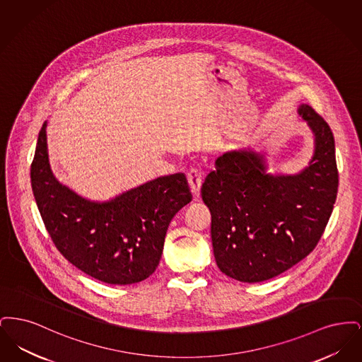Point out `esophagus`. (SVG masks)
<instances>
[{
	"instance_id": "esophagus-1",
	"label": "esophagus",
	"mask_w": 362,
	"mask_h": 362,
	"mask_svg": "<svg viewBox=\"0 0 362 362\" xmlns=\"http://www.w3.org/2000/svg\"><path fill=\"white\" fill-rule=\"evenodd\" d=\"M187 180H189V187L195 197L199 195V189L202 185V173L198 171L197 168H191L187 173Z\"/></svg>"
}]
</instances>
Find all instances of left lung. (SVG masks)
<instances>
[{"instance_id": "left-lung-1", "label": "left lung", "mask_w": 362, "mask_h": 362, "mask_svg": "<svg viewBox=\"0 0 362 362\" xmlns=\"http://www.w3.org/2000/svg\"><path fill=\"white\" fill-rule=\"evenodd\" d=\"M298 114L315 134L310 165L294 176L270 175L262 155L226 152L207 173L201 194L211 214L218 269L241 282L279 276L320 240L338 192L334 136L310 105Z\"/></svg>"}]
</instances>
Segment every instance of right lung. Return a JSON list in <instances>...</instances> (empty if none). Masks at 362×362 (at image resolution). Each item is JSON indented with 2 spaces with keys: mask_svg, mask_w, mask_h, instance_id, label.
<instances>
[{
  "mask_svg": "<svg viewBox=\"0 0 362 362\" xmlns=\"http://www.w3.org/2000/svg\"><path fill=\"white\" fill-rule=\"evenodd\" d=\"M31 185L57 250L88 276L111 285L141 282L155 273L173 216L192 199L187 179L173 173L90 202L52 173L43 123L31 164Z\"/></svg>",
  "mask_w": 362,
  "mask_h": 362,
  "instance_id": "right-lung-1",
  "label": "right lung"
}]
</instances>
